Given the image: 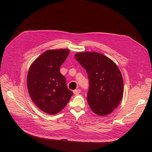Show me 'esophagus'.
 Here are the masks:
<instances>
[{
    "instance_id": "34e87169",
    "label": "esophagus",
    "mask_w": 152,
    "mask_h": 152,
    "mask_svg": "<svg viewBox=\"0 0 152 152\" xmlns=\"http://www.w3.org/2000/svg\"><path fill=\"white\" fill-rule=\"evenodd\" d=\"M73 92H74V94H75V95H78L79 93L81 92V90L80 89H76V90H75L74 91H73Z\"/></svg>"
}]
</instances>
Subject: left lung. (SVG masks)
<instances>
[{"instance_id":"1","label":"left lung","mask_w":152,"mask_h":152,"mask_svg":"<svg viewBox=\"0 0 152 152\" xmlns=\"http://www.w3.org/2000/svg\"><path fill=\"white\" fill-rule=\"evenodd\" d=\"M75 57L88 75L87 100L90 108L99 116L110 114L123 95V79L118 67L111 59L97 52H79Z\"/></svg>"}]
</instances>
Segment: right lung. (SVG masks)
<instances>
[{
  "label": "right lung",
  "mask_w": 152,
  "mask_h": 152,
  "mask_svg": "<svg viewBox=\"0 0 152 152\" xmlns=\"http://www.w3.org/2000/svg\"><path fill=\"white\" fill-rule=\"evenodd\" d=\"M69 53L68 49L47 50L31 64L28 71L27 87L30 97L40 110L49 115L60 112L73 94L60 71Z\"/></svg>",
  "instance_id": "add662e5"
}]
</instances>
